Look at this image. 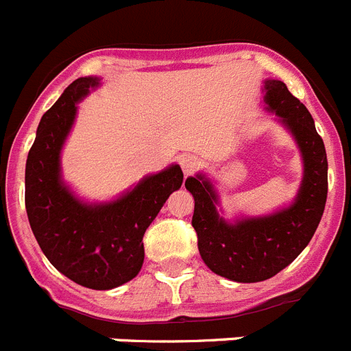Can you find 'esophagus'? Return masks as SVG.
Here are the masks:
<instances>
[{
  "mask_svg": "<svg viewBox=\"0 0 351 351\" xmlns=\"http://www.w3.org/2000/svg\"><path fill=\"white\" fill-rule=\"evenodd\" d=\"M179 163H181V169L184 172V176H190V173H193L200 167V160L193 154H184L179 160Z\"/></svg>",
  "mask_w": 351,
  "mask_h": 351,
  "instance_id": "obj_1",
  "label": "esophagus"
}]
</instances>
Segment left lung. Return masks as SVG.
<instances>
[{"label":"left lung","mask_w":351,"mask_h":351,"mask_svg":"<svg viewBox=\"0 0 351 351\" xmlns=\"http://www.w3.org/2000/svg\"><path fill=\"white\" fill-rule=\"evenodd\" d=\"M265 101L289 128L304 158V181L287 209L234 226L217 213V193L204 178H188L184 186L195 199L191 226L200 257L211 271L236 282H261L277 275L307 247L322 220L328 191V163L322 136L309 110L282 82H265Z\"/></svg>","instance_id":"left-lung-1"}]
</instances>
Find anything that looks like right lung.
Masks as SVG:
<instances>
[{
    "label": "right lung",
    "mask_w": 351,
    "mask_h": 351,
    "mask_svg": "<svg viewBox=\"0 0 351 351\" xmlns=\"http://www.w3.org/2000/svg\"><path fill=\"white\" fill-rule=\"evenodd\" d=\"M80 77L40 119L26 160L25 202L33 234L49 263L90 289H112L138 275L143 234L172 191L182 184L179 165L149 176L115 202L86 206L60 179V151L76 117V103L97 85Z\"/></svg>",
    "instance_id": "1"
}]
</instances>
